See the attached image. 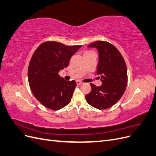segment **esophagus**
<instances>
[{"instance_id":"esophagus-1","label":"esophagus","mask_w":156,"mask_h":156,"mask_svg":"<svg viewBox=\"0 0 156 156\" xmlns=\"http://www.w3.org/2000/svg\"><path fill=\"white\" fill-rule=\"evenodd\" d=\"M76 83H77V85H80V84H83L82 82L79 81H76Z\"/></svg>"}]
</instances>
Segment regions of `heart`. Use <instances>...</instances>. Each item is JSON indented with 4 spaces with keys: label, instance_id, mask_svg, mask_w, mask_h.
Instances as JSON below:
<instances>
[{
    "label": "heart",
    "instance_id": "1",
    "mask_svg": "<svg viewBox=\"0 0 156 156\" xmlns=\"http://www.w3.org/2000/svg\"><path fill=\"white\" fill-rule=\"evenodd\" d=\"M86 52H90V51H86ZM86 52H85V53H86Z\"/></svg>",
    "mask_w": 156,
    "mask_h": 156
}]
</instances>
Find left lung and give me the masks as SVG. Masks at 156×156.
<instances>
[{
    "instance_id": "obj_1",
    "label": "left lung",
    "mask_w": 156,
    "mask_h": 156,
    "mask_svg": "<svg viewBox=\"0 0 156 156\" xmlns=\"http://www.w3.org/2000/svg\"><path fill=\"white\" fill-rule=\"evenodd\" d=\"M99 53L96 74L102 84L96 87L90 83L92 90L86 95L89 105L98 109H105L114 105L126 90L127 83V67L124 58L115 47L105 41H96L88 45Z\"/></svg>"
}]
</instances>
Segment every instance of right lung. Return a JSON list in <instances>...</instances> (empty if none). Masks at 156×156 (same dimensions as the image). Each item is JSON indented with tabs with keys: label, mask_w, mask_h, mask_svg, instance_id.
Returning a JSON list of instances; mask_svg holds the SVG:
<instances>
[{
	"label": "right lung",
	"mask_w": 156,
	"mask_h": 156,
	"mask_svg": "<svg viewBox=\"0 0 156 156\" xmlns=\"http://www.w3.org/2000/svg\"><path fill=\"white\" fill-rule=\"evenodd\" d=\"M81 45H65L48 41L36 49L28 69V79L33 95L42 105L56 111L71 101L76 82L65 81L58 75Z\"/></svg>",
	"instance_id": "obj_1"
}]
</instances>
